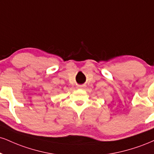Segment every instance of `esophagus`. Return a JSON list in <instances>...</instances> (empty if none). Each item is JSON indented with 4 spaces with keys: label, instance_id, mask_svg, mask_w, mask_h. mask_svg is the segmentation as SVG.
Listing matches in <instances>:
<instances>
[{
    "label": "esophagus",
    "instance_id": "1",
    "mask_svg": "<svg viewBox=\"0 0 154 154\" xmlns=\"http://www.w3.org/2000/svg\"><path fill=\"white\" fill-rule=\"evenodd\" d=\"M83 88H84V86H82V85H79V86H78V88L79 89H82Z\"/></svg>",
    "mask_w": 154,
    "mask_h": 154
}]
</instances>
